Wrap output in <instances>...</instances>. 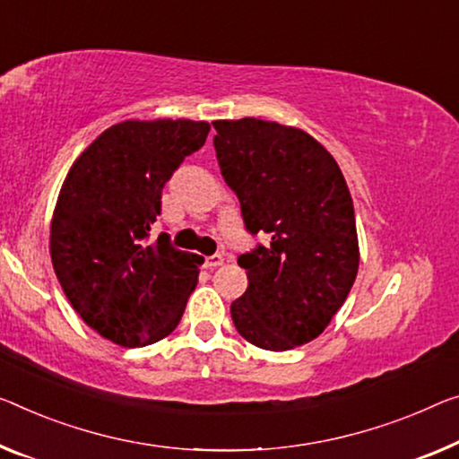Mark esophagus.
I'll return each instance as SVG.
<instances>
[{
  "instance_id": "obj_1",
  "label": "esophagus",
  "mask_w": 459,
  "mask_h": 459,
  "mask_svg": "<svg viewBox=\"0 0 459 459\" xmlns=\"http://www.w3.org/2000/svg\"><path fill=\"white\" fill-rule=\"evenodd\" d=\"M223 264V256L221 254H213V256L205 258V269H215V266Z\"/></svg>"
}]
</instances>
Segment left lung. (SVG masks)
I'll list each match as a JSON object with an SVG mask.
<instances>
[{
	"instance_id": "left-lung-1",
	"label": "left lung",
	"mask_w": 459,
	"mask_h": 459,
	"mask_svg": "<svg viewBox=\"0 0 459 459\" xmlns=\"http://www.w3.org/2000/svg\"><path fill=\"white\" fill-rule=\"evenodd\" d=\"M213 126L221 176L238 195L246 230L269 238L238 258L248 289L231 303V320L254 347L295 349L324 333L355 283L349 186L306 131L254 117Z\"/></svg>"
}]
</instances>
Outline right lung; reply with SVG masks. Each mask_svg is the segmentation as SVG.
Returning a JSON list of instances; mask_svg holds the SVG:
<instances>
[{
  "label": "right lung",
  "instance_id": "right-lung-1",
  "mask_svg": "<svg viewBox=\"0 0 459 459\" xmlns=\"http://www.w3.org/2000/svg\"><path fill=\"white\" fill-rule=\"evenodd\" d=\"M209 123L123 121L82 152L63 182L51 221V260L80 318L121 347L158 342L178 326L196 287V254L170 236L150 244L161 188L201 150Z\"/></svg>",
  "mask_w": 459,
  "mask_h": 459
}]
</instances>
